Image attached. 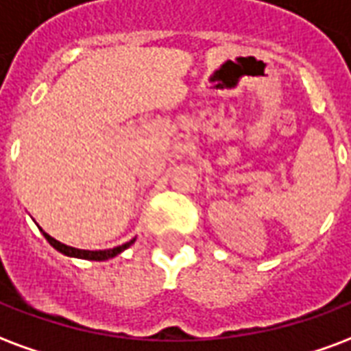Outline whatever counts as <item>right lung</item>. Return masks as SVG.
<instances>
[{"label": "right lung", "mask_w": 351, "mask_h": 351, "mask_svg": "<svg viewBox=\"0 0 351 351\" xmlns=\"http://www.w3.org/2000/svg\"><path fill=\"white\" fill-rule=\"evenodd\" d=\"M40 230H43V228H40ZM43 234L46 240L50 241V245H53L59 253H63V255L66 256H76V258H85V261H108V258H113V256H117L119 253H123L124 249H128L130 245L136 241V238H134V240H130L126 241V243H123V245H119V247L106 249V251H85V249H76L70 247V245H64L61 241H57L56 238H51L50 234H46L44 230Z\"/></svg>", "instance_id": "1"}]
</instances>
